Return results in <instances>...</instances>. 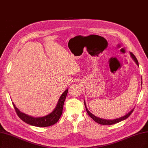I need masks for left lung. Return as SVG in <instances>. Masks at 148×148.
<instances>
[{
  "instance_id": "obj_1",
  "label": "left lung",
  "mask_w": 148,
  "mask_h": 148,
  "mask_svg": "<svg viewBox=\"0 0 148 148\" xmlns=\"http://www.w3.org/2000/svg\"><path fill=\"white\" fill-rule=\"evenodd\" d=\"M130 55L131 57L132 58V59L134 60V62L136 63V64H137L138 66H139L138 64V62L137 59H136V58L135 57V56H134V55L132 53V52H130ZM141 85H142V79H141ZM84 104H85V107L86 108V112L87 113H88V115L94 120V121L96 123H97L98 124H102V125H112V124H116V123H118L120 121H123V120L125 119L126 118H127L130 115V114L132 113V112L134 111V109H132L128 113H127L126 114H125V115H124L123 116H121L120 118H116V119H102V118H99V117H97L95 115H94L93 114H92L88 110V108H87L86 107V103H85V101H84Z\"/></svg>"
}]
</instances>
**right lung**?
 Listing matches in <instances>:
<instances>
[{
    "mask_svg": "<svg viewBox=\"0 0 148 148\" xmlns=\"http://www.w3.org/2000/svg\"><path fill=\"white\" fill-rule=\"evenodd\" d=\"M68 91V88H67L63 92L61 96L60 97L57 104L56 108H54V110L51 113L47 114V115L42 117L35 118L34 116H29L28 114L21 112L19 109L16 107L14 102L12 103L16 112V113H17L18 116L23 120V121L31 125H34V126L40 127H48L56 124L59 120L60 116H61L63 112L64 102L65 101L66 97Z\"/></svg>",
    "mask_w": 148,
    "mask_h": 148,
    "instance_id": "obj_1",
    "label": "right lung"
}]
</instances>
